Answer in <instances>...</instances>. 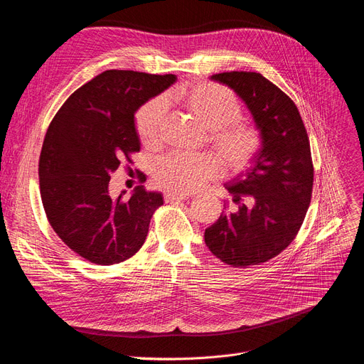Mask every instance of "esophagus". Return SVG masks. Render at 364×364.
Returning <instances> with one entry per match:
<instances>
[{"instance_id": "esophagus-1", "label": "esophagus", "mask_w": 364, "mask_h": 364, "mask_svg": "<svg viewBox=\"0 0 364 364\" xmlns=\"http://www.w3.org/2000/svg\"><path fill=\"white\" fill-rule=\"evenodd\" d=\"M190 198V194H183V193H174V191H167L164 193V200L167 203L171 201H182V200H188Z\"/></svg>"}]
</instances>
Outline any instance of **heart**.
Here are the masks:
<instances>
[{
	"instance_id": "heart-1",
	"label": "heart",
	"mask_w": 364,
	"mask_h": 364,
	"mask_svg": "<svg viewBox=\"0 0 364 364\" xmlns=\"http://www.w3.org/2000/svg\"><path fill=\"white\" fill-rule=\"evenodd\" d=\"M167 101L176 103L208 129V141L221 156L228 171H240L261 149L259 129L239 121L242 106L225 86L200 82L181 86L167 94ZM166 107L159 98L143 105L136 114V129L146 148L159 146L163 139ZM221 163L210 154H170L155 166L156 182L174 193L196 191L208 181L221 174Z\"/></svg>"
}]
</instances>
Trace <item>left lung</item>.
Wrapping results in <instances>:
<instances>
[{"label": "left lung", "instance_id": "1", "mask_svg": "<svg viewBox=\"0 0 364 364\" xmlns=\"http://www.w3.org/2000/svg\"><path fill=\"white\" fill-rule=\"evenodd\" d=\"M210 79L242 98L263 143L251 166L225 183L236 209L206 228L205 242L232 267L266 263L294 240L306 216L314 185L309 137L293 100L259 73L227 71Z\"/></svg>", "mask_w": 364, "mask_h": 364}]
</instances>
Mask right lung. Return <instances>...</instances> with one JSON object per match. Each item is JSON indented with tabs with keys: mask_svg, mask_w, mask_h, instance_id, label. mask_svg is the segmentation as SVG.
I'll return each instance as SVG.
<instances>
[{
	"mask_svg": "<svg viewBox=\"0 0 364 364\" xmlns=\"http://www.w3.org/2000/svg\"><path fill=\"white\" fill-rule=\"evenodd\" d=\"M174 82V75L103 71L67 98L48 128L38 163L43 208L60 239L94 264L133 257L164 203L143 185L129 198L110 197L109 182L140 151L136 112Z\"/></svg>",
	"mask_w": 364,
	"mask_h": 364,
	"instance_id": "obj_1",
	"label": "right lung"
}]
</instances>
